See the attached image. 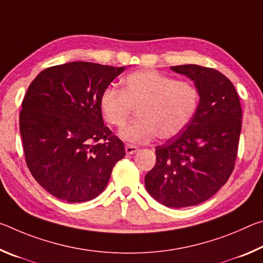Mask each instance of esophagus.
Instances as JSON below:
<instances>
[{"instance_id":"esophagus-1","label":"esophagus","mask_w":263,"mask_h":263,"mask_svg":"<svg viewBox=\"0 0 263 263\" xmlns=\"http://www.w3.org/2000/svg\"><path fill=\"white\" fill-rule=\"evenodd\" d=\"M125 151H126L127 154H133V153L137 152L138 147H137V146H135V145L126 144V145H125Z\"/></svg>"}]
</instances>
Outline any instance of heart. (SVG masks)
<instances>
[{"instance_id":"1","label":"heart","mask_w":263,"mask_h":263,"mask_svg":"<svg viewBox=\"0 0 263 263\" xmlns=\"http://www.w3.org/2000/svg\"><path fill=\"white\" fill-rule=\"evenodd\" d=\"M123 90L105 88L100 97L101 111L111 125L123 128L133 111L138 121L122 132L124 139L146 144L159 136L167 140L184 130L197 111L198 87L193 81H176L154 69H142L124 79Z\"/></svg>"}]
</instances>
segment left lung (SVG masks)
Instances as JSON below:
<instances>
[{
  "instance_id": "obj_1",
  "label": "left lung",
  "mask_w": 263,
  "mask_h": 263,
  "mask_svg": "<svg viewBox=\"0 0 263 263\" xmlns=\"http://www.w3.org/2000/svg\"><path fill=\"white\" fill-rule=\"evenodd\" d=\"M199 89V104L180 135L155 147L157 162L145 176L148 194L169 208L193 206L215 195L232 174L241 132V104L232 82L197 65L171 67Z\"/></svg>"
}]
</instances>
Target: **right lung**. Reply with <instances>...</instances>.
<instances>
[{
  "label": "right lung",
  "mask_w": 263,
  "mask_h": 263,
  "mask_svg": "<svg viewBox=\"0 0 263 263\" xmlns=\"http://www.w3.org/2000/svg\"><path fill=\"white\" fill-rule=\"evenodd\" d=\"M124 69L73 61L44 69L28 88L20 114L25 161L34 180L62 201L97 197L125 157L100 106L101 94Z\"/></svg>",
  "instance_id": "right-lung-1"
}]
</instances>
